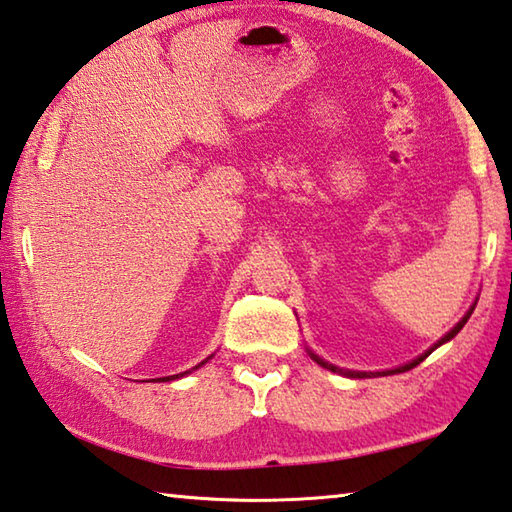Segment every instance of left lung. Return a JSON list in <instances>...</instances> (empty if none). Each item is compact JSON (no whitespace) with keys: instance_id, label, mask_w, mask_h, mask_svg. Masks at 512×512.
<instances>
[{"instance_id":"obj_1","label":"left lung","mask_w":512,"mask_h":512,"mask_svg":"<svg viewBox=\"0 0 512 512\" xmlns=\"http://www.w3.org/2000/svg\"><path fill=\"white\" fill-rule=\"evenodd\" d=\"M472 311H474V308H472ZM472 311H469L465 317H463V320H460L456 326H454V329H451L447 335H445V338H442L440 342H438V345H435V347H431L429 351H426V354H422L420 358H415L413 360V363H408V365H404V367H397V370H388V372H351V370H340V367H335V365H329V363H326V360H322L320 356H315V354H311L313 356V360H315V363L317 365H322V367H326V370H331V372H338V374H345V376H354V379H365V376H388V374H397V372H408V370H413V367L415 365H420L422 363V360L426 358V356H429L431 354V351H435V349H438L440 345H445V342L447 340H451V338H454V335L460 331V329H463V326L467 324V320H469V315H472Z\"/></svg>"}]
</instances>
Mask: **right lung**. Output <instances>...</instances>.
Returning <instances> with one entry per match:
<instances>
[{
	"label": "right lung",
	"instance_id": "add662e5",
	"mask_svg": "<svg viewBox=\"0 0 512 512\" xmlns=\"http://www.w3.org/2000/svg\"><path fill=\"white\" fill-rule=\"evenodd\" d=\"M208 360V358H206ZM204 360V363H206ZM204 363H199V365H204ZM197 365V367H199ZM197 367H192V370H197ZM183 374H188V372H183ZM183 374H174V376H163V379H158V381H172V379H179V376H183Z\"/></svg>",
	"mask_w": 512,
	"mask_h": 512
}]
</instances>
